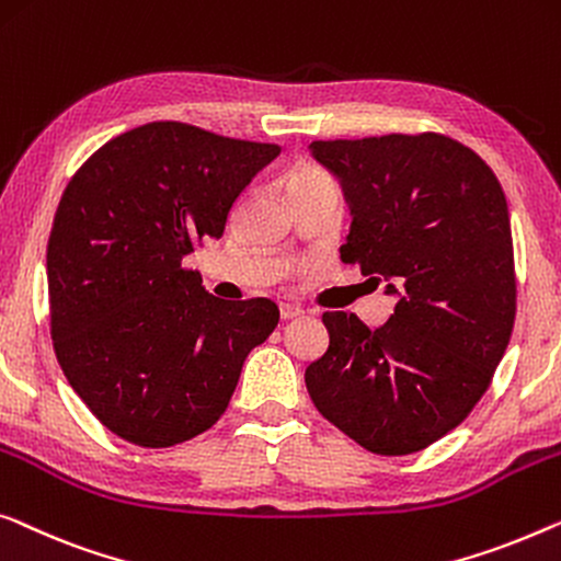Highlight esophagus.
<instances>
[{"mask_svg": "<svg viewBox=\"0 0 561 561\" xmlns=\"http://www.w3.org/2000/svg\"><path fill=\"white\" fill-rule=\"evenodd\" d=\"M298 316H304V308L296 304H280V319L283 321H294Z\"/></svg>", "mask_w": 561, "mask_h": 561, "instance_id": "esophagus-1", "label": "esophagus"}]
</instances>
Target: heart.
<instances>
[{
    "mask_svg": "<svg viewBox=\"0 0 561 561\" xmlns=\"http://www.w3.org/2000/svg\"><path fill=\"white\" fill-rule=\"evenodd\" d=\"M286 186H288L290 194H296V192H304V190H316V186H334V182H331V176L327 172H321L319 167L296 164L286 174Z\"/></svg>",
    "mask_w": 561,
    "mask_h": 561,
    "instance_id": "1",
    "label": "heart"
}]
</instances>
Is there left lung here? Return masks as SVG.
I'll return each instance as SVG.
<instances>
[{"label":"left lung","mask_w":561,"mask_h":561,"mask_svg":"<svg viewBox=\"0 0 561 561\" xmlns=\"http://www.w3.org/2000/svg\"><path fill=\"white\" fill-rule=\"evenodd\" d=\"M308 151L352 213L341 261L397 300L379 329L323 313L329 348L308 364V394L362 448L417 453L468 417L508 346L506 197L476 151L440 134L313 141Z\"/></svg>","instance_id":"8db88e82"}]
</instances>
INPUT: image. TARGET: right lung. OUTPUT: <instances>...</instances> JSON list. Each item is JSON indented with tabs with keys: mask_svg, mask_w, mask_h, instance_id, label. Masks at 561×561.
I'll use <instances>...</instances> for the list:
<instances>
[{
	"mask_svg": "<svg viewBox=\"0 0 561 561\" xmlns=\"http://www.w3.org/2000/svg\"><path fill=\"white\" fill-rule=\"evenodd\" d=\"M275 144L153 121L103 144L70 184L47 242L50 331L88 410L141 448L192 440L222 417L242 364L278 327L267 298L220 300L182 267Z\"/></svg>",
	"mask_w": 561,
	"mask_h": 561,
	"instance_id": "add662e5",
	"label": "right lung"
}]
</instances>
